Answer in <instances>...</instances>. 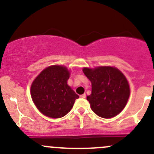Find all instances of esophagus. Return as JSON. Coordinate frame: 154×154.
I'll return each instance as SVG.
<instances>
[{
    "instance_id": "1",
    "label": "esophagus",
    "mask_w": 154,
    "mask_h": 154,
    "mask_svg": "<svg viewBox=\"0 0 154 154\" xmlns=\"http://www.w3.org/2000/svg\"><path fill=\"white\" fill-rule=\"evenodd\" d=\"M80 97H81V98H86V94H81V95H80Z\"/></svg>"
}]
</instances>
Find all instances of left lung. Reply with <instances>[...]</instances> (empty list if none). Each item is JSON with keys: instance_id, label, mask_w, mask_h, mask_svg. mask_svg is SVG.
Here are the masks:
<instances>
[{"instance_id": "obj_1", "label": "left lung", "mask_w": 154, "mask_h": 154, "mask_svg": "<svg viewBox=\"0 0 154 154\" xmlns=\"http://www.w3.org/2000/svg\"><path fill=\"white\" fill-rule=\"evenodd\" d=\"M83 71L91 83V94L87 100L92 111L104 119L119 114L130 96V87L125 75L112 67L84 68Z\"/></svg>"}]
</instances>
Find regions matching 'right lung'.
<instances>
[{
    "mask_svg": "<svg viewBox=\"0 0 154 154\" xmlns=\"http://www.w3.org/2000/svg\"><path fill=\"white\" fill-rule=\"evenodd\" d=\"M68 78L67 68L53 66L43 70L35 79L30 88L31 97L43 115L58 119L71 109L79 96L67 84Z\"/></svg>",
    "mask_w": 154,
    "mask_h": 154,
    "instance_id": "obj_1",
    "label": "right lung"
}]
</instances>
